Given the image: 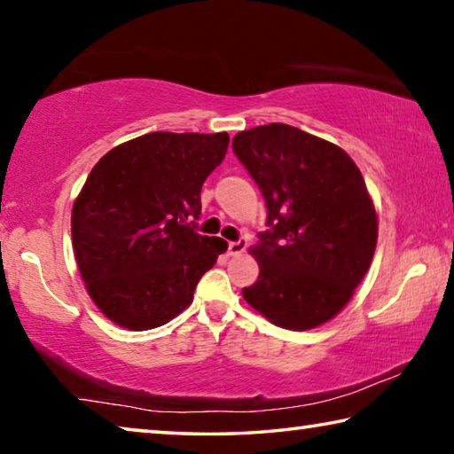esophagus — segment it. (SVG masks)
<instances>
[{"instance_id": "esophagus-1", "label": "esophagus", "mask_w": 454, "mask_h": 454, "mask_svg": "<svg viewBox=\"0 0 454 454\" xmlns=\"http://www.w3.org/2000/svg\"><path fill=\"white\" fill-rule=\"evenodd\" d=\"M246 246H248V240H246V238H240V240H236V242H230L228 244V254L230 256L242 254V252L246 250Z\"/></svg>"}]
</instances>
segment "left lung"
Masks as SVG:
<instances>
[{"label":"left lung","instance_id":"left-lung-1","mask_svg":"<svg viewBox=\"0 0 454 454\" xmlns=\"http://www.w3.org/2000/svg\"><path fill=\"white\" fill-rule=\"evenodd\" d=\"M232 148L268 206L244 301L276 326L325 325L372 262L379 218L363 174L342 148L286 124L244 129Z\"/></svg>","mask_w":454,"mask_h":454}]
</instances>
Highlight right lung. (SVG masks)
Listing matches in <instances>:
<instances>
[{"mask_svg":"<svg viewBox=\"0 0 454 454\" xmlns=\"http://www.w3.org/2000/svg\"><path fill=\"white\" fill-rule=\"evenodd\" d=\"M228 142L226 132H152L91 168L72 210L74 254L91 301L118 326L150 330L178 317L228 248L194 230L202 184Z\"/></svg>","mask_w":454,"mask_h":454,"instance_id":"add662e5","label":"right lung"}]
</instances>
